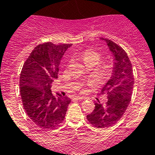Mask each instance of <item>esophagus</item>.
<instances>
[{
    "label": "esophagus",
    "mask_w": 155,
    "mask_h": 155,
    "mask_svg": "<svg viewBox=\"0 0 155 155\" xmlns=\"http://www.w3.org/2000/svg\"><path fill=\"white\" fill-rule=\"evenodd\" d=\"M75 98H77V99H78V100H84L85 99V98L84 97H81V96H75Z\"/></svg>",
    "instance_id": "esophagus-1"
}]
</instances>
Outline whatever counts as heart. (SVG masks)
I'll return each mask as SVG.
<instances>
[{"label":"heart","instance_id":"b5f03b06","mask_svg":"<svg viewBox=\"0 0 155 155\" xmlns=\"http://www.w3.org/2000/svg\"><path fill=\"white\" fill-rule=\"evenodd\" d=\"M78 57L84 62V64L87 67V66H94V67L102 59V56L98 52L91 50V49L84 50L80 54H78ZM111 71H112V67L109 63H103L99 69L100 74L102 77L109 76V74L111 73ZM82 91H84V88H82Z\"/></svg>","mask_w":155,"mask_h":155}]
</instances>
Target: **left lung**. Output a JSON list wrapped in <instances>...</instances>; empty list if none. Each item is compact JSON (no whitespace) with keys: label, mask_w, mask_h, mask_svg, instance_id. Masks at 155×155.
Listing matches in <instances>:
<instances>
[{"label":"left lung","mask_w":155,"mask_h":155,"mask_svg":"<svg viewBox=\"0 0 155 155\" xmlns=\"http://www.w3.org/2000/svg\"><path fill=\"white\" fill-rule=\"evenodd\" d=\"M102 39L114 55L115 66L113 76L102 89L108 101L104 105L95 102L93 112L87 116L88 122L97 128L112 127L122 118L131 102L134 84L132 64L125 50L110 39Z\"/></svg>","instance_id":"left-lung-1"}]
</instances>
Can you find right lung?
<instances>
[{"label": "right lung", "mask_w": 155, "mask_h": 155, "mask_svg": "<svg viewBox=\"0 0 155 155\" xmlns=\"http://www.w3.org/2000/svg\"><path fill=\"white\" fill-rule=\"evenodd\" d=\"M71 44L41 43L30 53L20 74V94L25 113L38 127L53 130L64 121L71 99L56 98L51 84L57 78L61 60Z\"/></svg>", "instance_id": "obj_1"}]
</instances>
